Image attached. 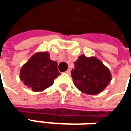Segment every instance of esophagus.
I'll list each match as a JSON object with an SVG mask.
<instances>
[{"label": "esophagus", "mask_w": 131, "mask_h": 131, "mask_svg": "<svg viewBox=\"0 0 131 131\" xmlns=\"http://www.w3.org/2000/svg\"><path fill=\"white\" fill-rule=\"evenodd\" d=\"M70 71H71V70H70V69H67V71H66V73H67V74H70Z\"/></svg>", "instance_id": "34e87169"}]
</instances>
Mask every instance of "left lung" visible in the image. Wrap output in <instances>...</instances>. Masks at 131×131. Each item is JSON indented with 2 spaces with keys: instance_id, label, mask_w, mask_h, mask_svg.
Masks as SVG:
<instances>
[{
  "instance_id": "8db88e82",
  "label": "left lung",
  "mask_w": 131,
  "mask_h": 131,
  "mask_svg": "<svg viewBox=\"0 0 131 131\" xmlns=\"http://www.w3.org/2000/svg\"><path fill=\"white\" fill-rule=\"evenodd\" d=\"M71 77L75 86L82 92L96 95L102 92L112 80L109 69L95 57L80 55L74 62Z\"/></svg>"
}]
</instances>
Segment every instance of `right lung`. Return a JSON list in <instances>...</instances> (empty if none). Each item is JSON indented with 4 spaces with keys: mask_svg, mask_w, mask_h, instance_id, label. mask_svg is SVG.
I'll list each match as a JSON object with an SVG mask.
<instances>
[{
    "mask_svg": "<svg viewBox=\"0 0 131 131\" xmlns=\"http://www.w3.org/2000/svg\"><path fill=\"white\" fill-rule=\"evenodd\" d=\"M61 73L58 63L50 59L47 51L36 52L21 67L19 78L33 92H41L50 87Z\"/></svg>",
    "mask_w": 131,
    "mask_h": 131,
    "instance_id": "1",
    "label": "right lung"
}]
</instances>
